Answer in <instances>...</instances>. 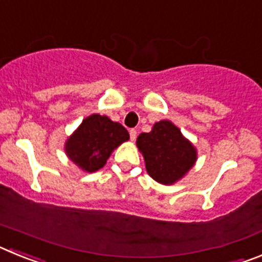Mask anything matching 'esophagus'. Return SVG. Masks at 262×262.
Listing matches in <instances>:
<instances>
[{"label": "esophagus", "instance_id": "1", "mask_svg": "<svg viewBox=\"0 0 262 262\" xmlns=\"http://www.w3.org/2000/svg\"><path fill=\"white\" fill-rule=\"evenodd\" d=\"M136 136H138V133H136V129H134V128L129 129V139H131L133 142L136 139Z\"/></svg>", "mask_w": 262, "mask_h": 262}]
</instances>
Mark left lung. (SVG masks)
Returning a JSON list of instances; mask_svg holds the SVG:
<instances>
[{
    "mask_svg": "<svg viewBox=\"0 0 262 262\" xmlns=\"http://www.w3.org/2000/svg\"><path fill=\"white\" fill-rule=\"evenodd\" d=\"M136 144L144 156L148 174L160 184L180 180L196 160L191 143L169 120H160L151 133L140 134Z\"/></svg>",
    "mask_w": 262,
    "mask_h": 262,
    "instance_id": "obj_1",
    "label": "left lung"
}]
</instances>
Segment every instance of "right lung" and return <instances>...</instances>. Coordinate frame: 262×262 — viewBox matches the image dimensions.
<instances>
[{"label": "right lung", "mask_w": 262, "mask_h": 262, "mask_svg": "<svg viewBox=\"0 0 262 262\" xmlns=\"http://www.w3.org/2000/svg\"><path fill=\"white\" fill-rule=\"evenodd\" d=\"M128 131L105 115L93 114L82 120L66 145L67 155L86 172H96L106 164L114 148L128 140Z\"/></svg>", "instance_id": "right-lung-1"}]
</instances>
